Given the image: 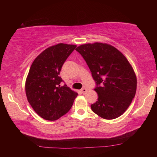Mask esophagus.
Masks as SVG:
<instances>
[{
	"mask_svg": "<svg viewBox=\"0 0 157 157\" xmlns=\"http://www.w3.org/2000/svg\"><path fill=\"white\" fill-rule=\"evenodd\" d=\"M81 92H82V94H85L86 92H87V89L86 88H82V90H81Z\"/></svg>",
	"mask_w": 157,
	"mask_h": 157,
	"instance_id": "esophagus-1",
	"label": "esophagus"
}]
</instances>
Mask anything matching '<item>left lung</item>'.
I'll return each mask as SVG.
<instances>
[{"mask_svg":"<svg viewBox=\"0 0 157 157\" xmlns=\"http://www.w3.org/2000/svg\"><path fill=\"white\" fill-rule=\"evenodd\" d=\"M76 51L86 61L96 82L98 101L92 111L105 119L119 117L134 98L137 79L132 65L119 50L105 43L80 45Z\"/></svg>","mask_w":157,"mask_h":157,"instance_id":"left-lung-1","label":"left lung"}]
</instances>
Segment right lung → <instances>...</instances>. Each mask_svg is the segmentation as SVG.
Wrapping results in <instances>:
<instances>
[{
    "label": "right lung",
    "mask_w": 157,
    "mask_h": 157,
    "mask_svg": "<svg viewBox=\"0 0 157 157\" xmlns=\"http://www.w3.org/2000/svg\"><path fill=\"white\" fill-rule=\"evenodd\" d=\"M76 45L60 43L42 52L29 69L25 93L33 109L42 118L55 121L71 108L78 93L65 84L59 76L63 63Z\"/></svg>",
    "instance_id": "obj_1"
}]
</instances>
